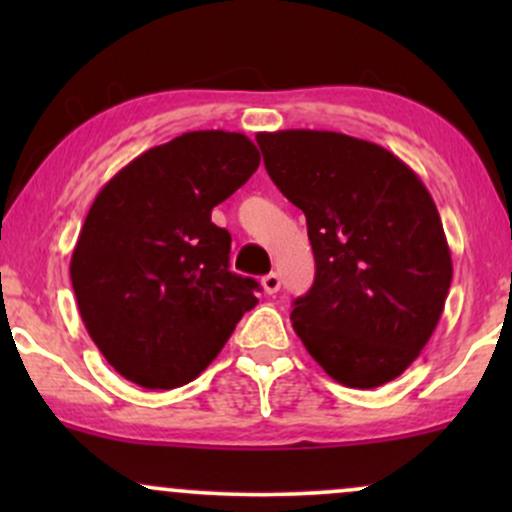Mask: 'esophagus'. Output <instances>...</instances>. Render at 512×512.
<instances>
[{
	"label": "esophagus",
	"instance_id": "34e87169",
	"mask_svg": "<svg viewBox=\"0 0 512 512\" xmlns=\"http://www.w3.org/2000/svg\"><path fill=\"white\" fill-rule=\"evenodd\" d=\"M262 289H264V293H269V296H272V293H276L281 289V279H279V274L276 272H269L267 276H262Z\"/></svg>",
	"mask_w": 512,
	"mask_h": 512
}]
</instances>
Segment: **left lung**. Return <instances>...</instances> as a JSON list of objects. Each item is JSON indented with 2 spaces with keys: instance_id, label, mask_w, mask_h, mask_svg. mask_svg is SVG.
Here are the masks:
<instances>
[{
  "instance_id": "1",
  "label": "left lung",
  "mask_w": 512,
  "mask_h": 512,
  "mask_svg": "<svg viewBox=\"0 0 512 512\" xmlns=\"http://www.w3.org/2000/svg\"><path fill=\"white\" fill-rule=\"evenodd\" d=\"M257 144L269 178L305 214L315 255L293 330L337 383H390L419 358L450 291L436 202L407 163L366 139L281 129Z\"/></svg>"
}]
</instances>
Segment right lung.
<instances>
[{
    "label": "right lung",
    "instance_id": "add662e5",
    "mask_svg": "<svg viewBox=\"0 0 512 512\" xmlns=\"http://www.w3.org/2000/svg\"><path fill=\"white\" fill-rule=\"evenodd\" d=\"M257 166L245 134L199 129L144 151L93 199L69 276L88 334L122 378L187 385L257 305L260 284L228 269L231 233L211 223Z\"/></svg>",
    "mask_w": 512,
    "mask_h": 512
}]
</instances>
